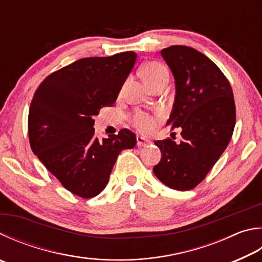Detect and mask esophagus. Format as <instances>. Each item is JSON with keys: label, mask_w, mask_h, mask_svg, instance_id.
I'll list each match as a JSON object with an SVG mask.
<instances>
[{"label": "esophagus", "mask_w": 262, "mask_h": 262, "mask_svg": "<svg viewBox=\"0 0 262 262\" xmlns=\"http://www.w3.org/2000/svg\"><path fill=\"white\" fill-rule=\"evenodd\" d=\"M136 144H137V146H146V145L150 144V141L145 140L144 137H142V136H137L136 137Z\"/></svg>", "instance_id": "esophagus-1"}]
</instances>
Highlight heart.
<instances>
[{"instance_id":"b5f03b06","label":"heart","mask_w":262,"mask_h":262,"mask_svg":"<svg viewBox=\"0 0 262 262\" xmlns=\"http://www.w3.org/2000/svg\"><path fill=\"white\" fill-rule=\"evenodd\" d=\"M142 77H143L145 83L152 88L157 83L168 80V71L159 61H147L142 66ZM132 122L142 133H150L156 126L155 118L141 111L136 112L133 116Z\"/></svg>"}]
</instances>
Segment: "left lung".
<instances>
[{"mask_svg":"<svg viewBox=\"0 0 262 262\" xmlns=\"http://www.w3.org/2000/svg\"><path fill=\"white\" fill-rule=\"evenodd\" d=\"M160 52L177 87L166 125L182 128V141L155 142L161 159L154 173L167 187L187 191L206 178L229 144L236 123L234 94L226 75L202 52L187 46Z\"/></svg>","mask_w":262,"mask_h":262,"instance_id":"1","label":"left lung"}]
</instances>
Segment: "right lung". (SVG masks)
<instances>
[{
	"label": "right lung",
	"instance_id": "right-lung-1",
	"mask_svg": "<svg viewBox=\"0 0 262 262\" xmlns=\"http://www.w3.org/2000/svg\"><path fill=\"white\" fill-rule=\"evenodd\" d=\"M136 54L88 57L49 74L28 112L32 151L70 192L88 199L106 187L119 154L136 145L128 129L99 141L94 117L112 106L135 64Z\"/></svg>",
	"mask_w": 262,
	"mask_h": 262
}]
</instances>
